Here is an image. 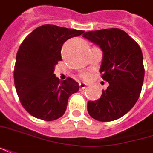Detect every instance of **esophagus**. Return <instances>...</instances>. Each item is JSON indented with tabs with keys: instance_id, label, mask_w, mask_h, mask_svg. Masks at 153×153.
Wrapping results in <instances>:
<instances>
[{
	"instance_id": "esophagus-1",
	"label": "esophagus",
	"mask_w": 153,
	"mask_h": 153,
	"mask_svg": "<svg viewBox=\"0 0 153 153\" xmlns=\"http://www.w3.org/2000/svg\"><path fill=\"white\" fill-rule=\"evenodd\" d=\"M79 86H80V88H81V89H85V88L87 87V85L84 82H80L79 83Z\"/></svg>"
}]
</instances>
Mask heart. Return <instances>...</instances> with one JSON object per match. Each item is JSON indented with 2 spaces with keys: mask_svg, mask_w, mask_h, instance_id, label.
Segmentation results:
<instances>
[{
  "mask_svg": "<svg viewBox=\"0 0 153 153\" xmlns=\"http://www.w3.org/2000/svg\"><path fill=\"white\" fill-rule=\"evenodd\" d=\"M82 76L83 77H87V74H83Z\"/></svg>",
  "mask_w": 153,
  "mask_h": 153,
  "instance_id": "heart-1",
  "label": "heart"
}]
</instances>
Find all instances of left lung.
I'll return each mask as SVG.
<instances>
[{
    "instance_id": "1",
    "label": "left lung",
    "mask_w": 153,
    "mask_h": 153,
    "mask_svg": "<svg viewBox=\"0 0 153 153\" xmlns=\"http://www.w3.org/2000/svg\"><path fill=\"white\" fill-rule=\"evenodd\" d=\"M83 37L102 50L100 73L109 83L100 98L87 102L88 113L100 122L117 120L131 110L140 97L145 74L141 47L118 28L88 31Z\"/></svg>"
}]
</instances>
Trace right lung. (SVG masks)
Listing matches in <instances>:
<instances>
[{"label": "right lung", "mask_w": 153, "mask_h": 153, "mask_svg": "<svg viewBox=\"0 0 153 153\" xmlns=\"http://www.w3.org/2000/svg\"><path fill=\"white\" fill-rule=\"evenodd\" d=\"M84 30L43 25L24 39L16 54L14 82L20 102L31 116L44 121L58 119L65 113L68 98L79 84L67 77L60 81L55 66L62 61V47L68 39Z\"/></svg>", "instance_id": "obj_1"}]
</instances>
